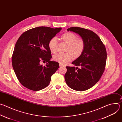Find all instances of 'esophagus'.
<instances>
[{
	"instance_id": "1",
	"label": "esophagus",
	"mask_w": 122,
	"mask_h": 122,
	"mask_svg": "<svg viewBox=\"0 0 122 122\" xmlns=\"http://www.w3.org/2000/svg\"><path fill=\"white\" fill-rule=\"evenodd\" d=\"M59 66H65L61 64H59Z\"/></svg>"
}]
</instances>
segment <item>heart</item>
Returning <instances> with one entry per match:
<instances>
[{"instance_id":"heart-1","label":"heart","mask_w":122,"mask_h":122,"mask_svg":"<svg viewBox=\"0 0 122 122\" xmlns=\"http://www.w3.org/2000/svg\"><path fill=\"white\" fill-rule=\"evenodd\" d=\"M61 39L67 44L64 54H57L54 56V60L59 63L65 65L73 58H79L83 54L85 49V43L83 40L77 39L76 35L71 32L63 33ZM48 47L51 53L56 54L58 48V43L56 37L51 38L48 42Z\"/></svg>"}]
</instances>
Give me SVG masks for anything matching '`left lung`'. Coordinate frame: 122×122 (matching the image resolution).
Segmentation results:
<instances>
[{
    "mask_svg": "<svg viewBox=\"0 0 122 122\" xmlns=\"http://www.w3.org/2000/svg\"><path fill=\"white\" fill-rule=\"evenodd\" d=\"M67 30L79 35L84 41L85 49L82 55L72 63L76 67L66 66V82L76 91L88 90L97 82L105 71L107 59L105 46L97 35L90 30L72 27Z\"/></svg>",
    "mask_w": 122,
    "mask_h": 122,
    "instance_id": "obj_1",
    "label": "left lung"
}]
</instances>
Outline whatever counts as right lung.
Listing matches in <instances>:
<instances>
[{
  "mask_svg": "<svg viewBox=\"0 0 122 122\" xmlns=\"http://www.w3.org/2000/svg\"><path fill=\"white\" fill-rule=\"evenodd\" d=\"M61 29L47 26L33 28L24 32L17 40L12 65L17 79L26 88L35 91L45 88L58 69L59 63L50 60L48 42ZM41 61L46 62V66L40 64Z\"/></svg>",
  "mask_w": 122,
  "mask_h": 122,
  "instance_id": "right-lung-1",
  "label": "right lung"
}]
</instances>
